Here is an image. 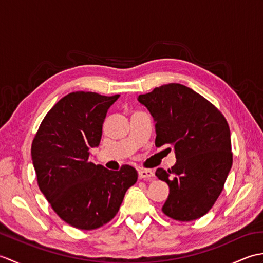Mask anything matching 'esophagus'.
<instances>
[{
  "instance_id": "esophagus-1",
  "label": "esophagus",
  "mask_w": 263,
  "mask_h": 263,
  "mask_svg": "<svg viewBox=\"0 0 263 263\" xmlns=\"http://www.w3.org/2000/svg\"><path fill=\"white\" fill-rule=\"evenodd\" d=\"M139 178L144 180V178H152L154 177V172L152 170H139L138 172Z\"/></svg>"
}]
</instances>
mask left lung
<instances>
[{"label":"left lung","instance_id":"obj_1","mask_svg":"<svg viewBox=\"0 0 263 263\" xmlns=\"http://www.w3.org/2000/svg\"><path fill=\"white\" fill-rule=\"evenodd\" d=\"M156 122V147L173 144L176 164L156 176L170 186L163 210L178 221L208 212L222 191L233 164L231 131L219 110L180 83H168L140 95Z\"/></svg>","mask_w":263,"mask_h":263}]
</instances>
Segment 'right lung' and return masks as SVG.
<instances>
[{"label": "right lung", "mask_w": 263, "mask_h": 263, "mask_svg": "<svg viewBox=\"0 0 263 263\" xmlns=\"http://www.w3.org/2000/svg\"><path fill=\"white\" fill-rule=\"evenodd\" d=\"M119 97L66 95L44 117L32 140L39 189L61 219L79 230H96L113 219L138 180L132 166L114 172L89 161L90 148L99 146L107 110Z\"/></svg>", "instance_id": "obj_1"}]
</instances>
